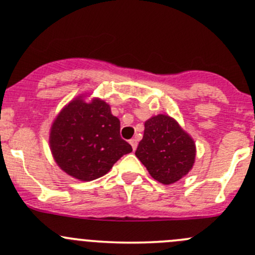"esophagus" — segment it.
Listing matches in <instances>:
<instances>
[{
    "label": "esophagus",
    "mask_w": 255,
    "mask_h": 255,
    "mask_svg": "<svg viewBox=\"0 0 255 255\" xmlns=\"http://www.w3.org/2000/svg\"><path fill=\"white\" fill-rule=\"evenodd\" d=\"M129 144L132 145V149L135 151V149H136V146H138V140H136L135 138H133V139H130L129 140Z\"/></svg>",
    "instance_id": "1"
}]
</instances>
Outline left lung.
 I'll list each match as a JSON object with an SVG mask.
<instances>
[{
    "label": "left lung",
    "instance_id": "left-lung-1",
    "mask_svg": "<svg viewBox=\"0 0 255 255\" xmlns=\"http://www.w3.org/2000/svg\"><path fill=\"white\" fill-rule=\"evenodd\" d=\"M144 135L135 156L158 183L170 185L184 178L195 164L196 144L177 120L159 114L144 123Z\"/></svg>",
    "mask_w": 255,
    "mask_h": 255
}]
</instances>
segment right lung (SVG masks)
Listing matches in <instances>:
<instances>
[{
	"mask_svg": "<svg viewBox=\"0 0 255 255\" xmlns=\"http://www.w3.org/2000/svg\"><path fill=\"white\" fill-rule=\"evenodd\" d=\"M87 93L69 102L55 116L49 147L61 170L81 181H92L109 172L132 146L120 135V120L100 98Z\"/></svg>",
	"mask_w": 255,
	"mask_h": 255,
	"instance_id": "add662e5",
	"label": "right lung"
}]
</instances>
